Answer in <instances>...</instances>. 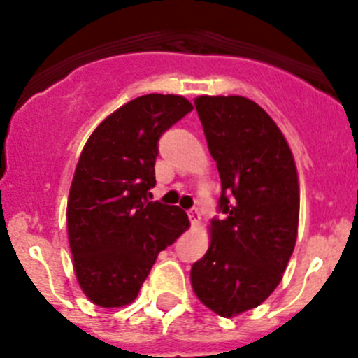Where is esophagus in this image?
<instances>
[{
  "label": "esophagus",
  "mask_w": 358,
  "mask_h": 358,
  "mask_svg": "<svg viewBox=\"0 0 358 358\" xmlns=\"http://www.w3.org/2000/svg\"><path fill=\"white\" fill-rule=\"evenodd\" d=\"M188 217L189 220H192V224H199V220H201V211H199V208H192V210H188Z\"/></svg>",
  "instance_id": "obj_1"
}]
</instances>
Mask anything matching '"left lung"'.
Listing matches in <instances>:
<instances>
[{
	"label": "left lung",
	"mask_w": 358,
	"mask_h": 358,
	"mask_svg": "<svg viewBox=\"0 0 358 358\" xmlns=\"http://www.w3.org/2000/svg\"><path fill=\"white\" fill-rule=\"evenodd\" d=\"M222 182L210 249L192 267L204 305L233 317L264 303L280 285L299 220L296 163L273 118L249 98L195 100Z\"/></svg>",
	"instance_id": "left-lung-1"
}]
</instances>
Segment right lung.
I'll return each mask as SVG.
<instances>
[{"instance_id": "add662e5", "label": "right lung", "mask_w": 358, "mask_h": 358, "mask_svg": "<svg viewBox=\"0 0 358 358\" xmlns=\"http://www.w3.org/2000/svg\"><path fill=\"white\" fill-rule=\"evenodd\" d=\"M194 106L176 94H145L115 110L91 134L68 199L75 274L103 308L134 301L152 265L188 227L179 206L150 202L159 138Z\"/></svg>"}]
</instances>
